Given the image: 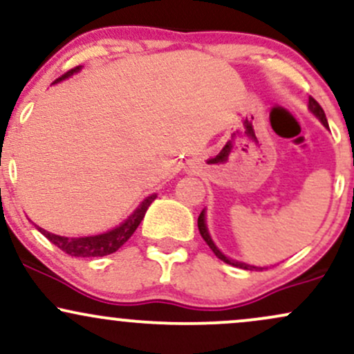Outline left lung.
Here are the masks:
<instances>
[{
  "label": "left lung",
  "mask_w": 354,
  "mask_h": 354,
  "mask_svg": "<svg viewBox=\"0 0 354 354\" xmlns=\"http://www.w3.org/2000/svg\"><path fill=\"white\" fill-rule=\"evenodd\" d=\"M308 108H310V111L313 113V115H315V116L318 118V120L321 121V123H323L324 128H328V120H326V115H324L323 108H321L318 101H316L315 98H311V96H310V100H308ZM328 129H330V128H328ZM198 230H200L201 236H203V239H205V241H206V245H208V246L211 248V251H213V253L216 254L218 258L221 259V261L228 263V265H231V266L241 268V270H250V271H254V270H266L265 266L261 268V266L246 265V263L236 261V259H231V258H228V256H226V254H223L221 251H219V248H218L216 245H214V241H213V239H211V236H209L208 226H206V211H205V209H203L200 216H198Z\"/></svg>",
  "instance_id": "1"
}]
</instances>
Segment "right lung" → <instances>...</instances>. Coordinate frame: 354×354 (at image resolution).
Listing matches in <instances>:
<instances>
[{
    "label": "right lung",
    "mask_w": 354,
    "mask_h": 354,
    "mask_svg": "<svg viewBox=\"0 0 354 354\" xmlns=\"http://www.w3.org/2000/svg\"><path fill=\"white\" fill-rule=\"evenodd\" d=\"M81 70V66L73 68L71 71L64 73L61 78H58L55 83H59V81L70 78V76L75 75ZM53 83V84H55ZM156 200V194H149L146 196L143 201L140 203V206L129 214L128 218L121 223L120 226L116 228L106 231V233H101V234H93V236H80V238H68V236H59V234H53L50 231L39 228L36 226L38 231L41 234H44L53 245H56L59 248L61 251H64L66 254L70 256H78V258H95V256H106L115 253V251L120 250L121 246L131 238V234L135 233L138 226H140L141 219L145 218L146 209L149 208V205Z\"/></svg>",
    "instance_id": "1"
}]
</instances>
